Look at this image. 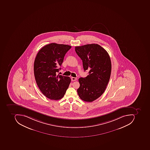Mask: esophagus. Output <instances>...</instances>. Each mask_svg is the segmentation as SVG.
I'll return each instance as SVG.
<instances>
[{"label":"esophagus","mask_w":150,"mask_h":150,"mask_svg":"<svg viewBox=\"0 0 150 150\" xmlns=\"http://www.w3.org/2000/svg\"><path fill=\"white\" fill-rule=\"evenodd\" d=\"M71 80L72 81H76V77H71Z\"/></svg>","instance_id":"1"}]
</instances>
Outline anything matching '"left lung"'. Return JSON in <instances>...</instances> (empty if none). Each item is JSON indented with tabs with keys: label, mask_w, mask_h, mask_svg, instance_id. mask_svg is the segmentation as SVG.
<instances>
[{
	"label": "left lung",
	"mask_w": 150,
	"mask_h": 150,
	"mask_svg": "<svg viewBox=\"0 0 150 150\" xmlns=\"http://www.w3.org/2000/svg\"><path fill=\"white\" fill-rule=\"evenodd\" d=\"M75 51L82 61L88 75L79 79L77 91L83 101L91 102L103 94L108 85L111 72V62L108 52L98 44L76 46Z\"/></svg>",
	"instance_id": "left-lung-1"
}]
</instances>
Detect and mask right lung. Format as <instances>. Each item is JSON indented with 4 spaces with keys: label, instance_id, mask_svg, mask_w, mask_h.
<instances>
[{
    "label": "right lung",
    "instance_id": "add662e5",
    "mask_svg": "<svg viewBox=\"0 0 150 150\" xmlns=\"http://www.w3.org/2000/svg\"><path fill=\"white\" fill-rule=\"evenodd\" d=\"M71 46L51 43L37 53L34 64V73L37 86L43 95L53 100L64 97L71 82L69 76L57 75L61 69L65 54Z\"/></svg>",
    "mask_w": 150,
    "mask_h": 150
}]
</instances>
